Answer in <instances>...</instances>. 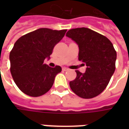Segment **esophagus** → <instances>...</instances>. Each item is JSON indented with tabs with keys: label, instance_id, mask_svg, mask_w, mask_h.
Segmentation results:
<instances>
[{
	"label": "esophagus",
	"instance_id": "34e87169",
	"mask_svg": "<svg viewBox=\"0 0 129 129\" xmlns=\"http://www.w3.org/2000/svg\"><path fill=\"white\" fill-rule=\"evenodd\" d=\"M62 70H63V71H67V70H68V68H63Z\"/></svg>",
	"mask_w": 129,
	"mask_h": 129
}]
</instances>
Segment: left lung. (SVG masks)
<instances>
[{"instance_id":"left-lung-1","label":"left lung","mask_w":129,"mask_h":129,"mask_svg":"<svg viewBox=\"0 0 129 129\" xmlns=\"http://www.w3.org/2000/svg\"><path fill=\"white\" fill-rule=\"evenodd\" d=\"M66 37L79 47V60L87 66L86 72L76 70L77 77L70 87L79 97L90 99L100 95L109 83L115 70L116 51L110 40L86 27L68 30Z\"/></svg>"}]
</instances>
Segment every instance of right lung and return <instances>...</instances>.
<instances>
[{
    "label": "right lung",
    "mask_w": 129,
    "mask_h": 129,
    "mask_svg": "<svg viewBox=\"0 0 129 129\" xmlns=\"http://www.w3.org/2000/svg\"><path fill=\"white\" fill-rule=\"evenodd\" d=\"M66 29L40 28L22 36L10 54V71L18 88L31 97L44 95L50 89L61 68H51L44 63Z\"/></svg>",
    "instance_id": "add662e5"
}]
</instances>
